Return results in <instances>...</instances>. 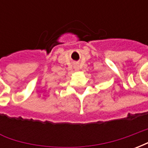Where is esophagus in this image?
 <instances>
[{
	"label": "esophagus",
	"instance_id": "esophagus-1",
	"mask_svg": "<svg viewBox=\"0 0 148 148\" xmlns=\"http://www.w3.org/2000/svg\"><path fill=\"white\" fill-rule=\"evenodd\" d=\"M74 68H75L76 70H78V69H79V67H78V66H74Z\"/></svg>",
	"mask_w": 148,
	"mask_h": 148
}]
</instances>
